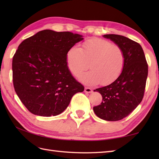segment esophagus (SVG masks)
<instances>
[{
  "label": "esophagus",
  "mask_w": 159,
  "mask_h": 159,
  "mask_svg": "<svg viewBox=\"0 0 159 159\" xmlns=\"http://www.w3.org/2000/svg\"><path fill=\"white\" fill-rule=\"evenodd\" d=\"M85 92L90 93L92 92V89H91V88H89V87H85Z\"/></svg>",
  "instance_id": "esophagus-1"
}]
</instances>
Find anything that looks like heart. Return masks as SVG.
<instances>
[{
	"mask_svg": "<svg viewBox=\"0 0 159 159\" xmlns=\"http://www.w3.org/2000/svg\"><path fill=\"white\" fill-rule=\"evenodd\" d=\"M67 67L78 76L89 68L92 71L79 77L86 85L112 83L121 75L125 64V54L120 46L100 38H92L83 43L80 49L74 46L66 55Z\"/></svg>",
	"mask_w": 159,
	"mask_h": 159,
	"instance_id": "obj_1",
	"label": "heart"
}]
</instances>
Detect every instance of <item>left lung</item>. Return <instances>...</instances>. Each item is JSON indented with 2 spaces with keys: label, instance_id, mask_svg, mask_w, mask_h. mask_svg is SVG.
Wrapping results in <instances>:
<instances>
[{
  "label": "left lung",
  "instance_id": "8db88e82",
  "mask_svg": "<svg viewBox=\"0 0 159 159\" xmlns=\"http://www.w3.org/2000/svg\"><path fill=\"white\" fill-rule=\"evenodd\" d=\"M103 37L123 49L125 64L117 80L109 85L93 90L102 95V102L93 109L100 119L118 121L128 116L142 100L148 66L139 43L122 35L107 34Z\"/></svg>",
  "mask_w": 159,
  "mask_h": 159
}]
</instances>
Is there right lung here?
I'll use <instances>...</instances> for the list:
<instances>
[{
    "mask_svg": "<svg viewBox=\"0 0 159 159\" xmlns=\"http://www.w3.org/2000/svg\"><path fill=\"white\" fill-rule=\"evenodd\" d=\"M83 35L46 29L19 45L12 61L13 83L17 95L30 112L55 116L69 105L84 87L72 76L66 55Z\"/></svg>",
    "mask_w": 159,
    "mask_h": 159,
    "instance_id": "obj_1",
    "label": "right lung"
}]
</instances>
